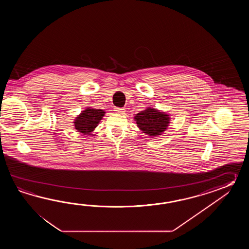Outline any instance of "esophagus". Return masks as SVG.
<instances>
[{
    "instance_id": "obj_1",
    "label": "esophagus",
    "mask_w": 249,
    "mask_h": 249,
    "mask_svg": "<svg viewBox=\"0 0 249 249\" xmlns=\"http://www.w3.org/2000/svg\"><path fill=\"white\" fill-rule=\"evenodd\" d=\"M115 111L119 114H123L124 112V107H115Z\"/></svg>"
}]
</instances>
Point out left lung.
Instances as JSON below:
<instances>
[{
    "label": "left lung",
    "mask_w": 249,
    "mask_h": 249,
    "mask_svg": "<svg viewBox=\"0 0 249 249\" xmlns=\"http://www.w3.org/2000/svg\"><path fill=\"white\" fill-rule=\"evenodd\" d=\"M169 118L164 112L150 107L138 113L134 117L138 127L149 136H158L164 132L168 126Z\"/></svg>",
    "instance_id": "obj_1"
}]
</instances>
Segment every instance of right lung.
I'll use <instances>...</instances> for the list:
<instances>
[{
    "instance_id": "add662e5",
    "label": "right lung",
    "mask_w": 249,
    "mask_h": 249,
    "mask_svg": "<svg viewBox=\"0 0 249 249\" xmlns=\"http://www.w3.org/2000/svg\"><path fill=\"white\" fill-rule=\"evenodd\" d=\"M105 112L101 109L95 108H86L85 111L82 112L80 116L74 120V127L78 132L88 134L94 130L101 118L103 117Z\"/></svg>"
}]
</instances>
